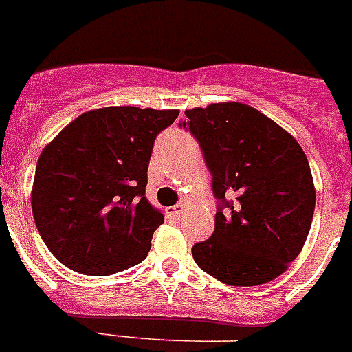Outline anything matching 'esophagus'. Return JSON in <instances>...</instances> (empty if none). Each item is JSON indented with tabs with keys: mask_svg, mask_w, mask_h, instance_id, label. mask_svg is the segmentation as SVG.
<instances>
[{
	"mask_svg": "<svg viewBox=\"0 0 352 352\" xmlns=\"http://www.w3.org/2000/svg\"><path fill=\"white\" fill-rule=\"evenodd\" d=\"M183 211H185V204H183V203L176 204V206H170V208H167V213H169V214H173V217H179V214H182Z\"/></svg>",
	"mask_w": 352,
	"mask_h": 352,
	"instance_id": "1",
	"label": "esophagus"
}]
</instances>
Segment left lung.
Segmentation results:
<instances>
[{
  "label": "left lung",
  "instance_id": "8db88e82",
  "mask_svg": "<svg viewBox=\"0 0 352 352\" xmlns=\"http://www.w3.org/2000/svg\"><path fill=\"white\" fill-rule=\"evenodd\" d=\"M219 201L214 231L192 247L197 266L229 285H259L289 268L312 226L316 188L303 149L257 109L222 102L185 111Z\"/></svg>",
  "mask_w": 352,
  "mask_h": 352
}]
</instances>
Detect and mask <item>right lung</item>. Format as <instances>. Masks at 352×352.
Instances as JSON below:
<instances>
[{
    "label": "right lung",
    "mask_w": 352,
    "mask_h": 352,
    "mask_svg": "<svg viewBox=\"0 0 352 352\" xmlns=\"http://www.w3.org/2000/svg\"><path fill=\"white\" fill-rule=\"evenodd\" d=\"M179 111L104 107L65 126L38 158L31 192L52 256L82 275H113L146 259L164 214L146 199L158 133Z\"/></svg>",
    "instance_id": "add662e5"
}]
</instances>
